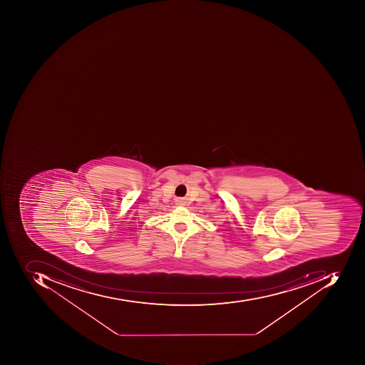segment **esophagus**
Segmentation results:
<instances>
[{
    "label": "esophagus",
    "instance_id": "1",
    "mask_svg": "<svg viewBox=\"0 0 365 365\" xmlns=\"http://www.w3.org/2000/svg\"><path fill=\"white\" fill-rule=\"evenodd\" d=\"M179 202H181V200H179Z\"/></svg>",
    "mask_w": 365,
    "mask_h": 365
}]
</instances>
